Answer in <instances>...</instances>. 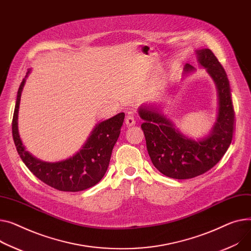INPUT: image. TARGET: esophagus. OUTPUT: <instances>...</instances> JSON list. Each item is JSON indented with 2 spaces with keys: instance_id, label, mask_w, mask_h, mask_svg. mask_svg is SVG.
<instances>
[{
  "instance_id": "1",
  "label": "esophagus",
  "mask_w": 251,
  "mask_h": 251,
  "mask_svg": "<svg viewBox=\"0 0 251 251\" xmlns=\"http://www.w3.org/2000/svg\"><path fill=\"white\" fill-rule=\"evenodd\" d=\"M135 118L133 116H128L127 118H126V120H125V123H126V125L127 126H133V125H135Z\"/></svg>"
}]
</instances>
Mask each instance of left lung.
I'll list each match as a JSON object with an SVG mask.
<instances>
[{
    "mask_svg": "<svg viewBox=\"0 0 251 251\" xmlns=\"http://www.w3.org/2000/svg\"><path fill=\"white\" fill-rule=\"evenodd\" d=\"M196 54L218 93V114L208 135L193 139L182 134L155 105L138 109L150 159L161 174L176 179L192 178L211 170L227 151L234 130V109L225 70L210 49L197 50ZM183 70L185 74L196 71L189 63Z\"/></svg>",
    "mask_w": 251,
    "mask_h": 251,
    "instance_id": "obj_1",
    "label": "left lung"
}]
</instances>
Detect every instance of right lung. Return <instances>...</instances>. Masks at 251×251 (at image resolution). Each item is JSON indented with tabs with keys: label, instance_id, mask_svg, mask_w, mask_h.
I'll return each instance as SVG.
<instances>
[{
	"label": "right lung",
	"instance_id": "right-lung-1",
	"mask_svg": "<svg viewBox=\"0 0 251 251\" xmlns=\"http://www.w3.org/2000/svg\"><path fill=\"white\" fill-rule=\"evenodd\" d=\"M30 71L27 72L17 93L12 121L13 139L21 159L33 175L56 190L79 192L97 185L108 170L112 150L120 135L125 114L119 113L110 119L98 123L85 144L73 156L56 162L40 160L27 151L18 131L21 94Z\"/></svg>",
	"mask_w": 251,
	"mask_h": 251
}]
</instances>
